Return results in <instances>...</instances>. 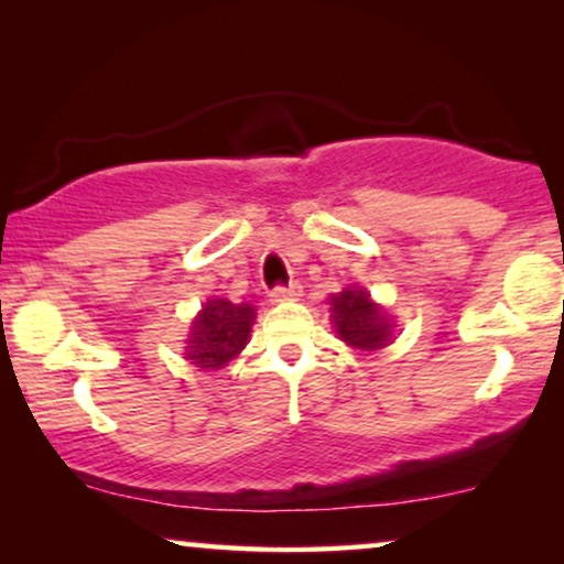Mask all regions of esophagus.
I'll list each match as a JSON object with an SVG mask.
<instances>
[{
  "label": "esophagus",
  "mask_w": 564,
  "mask_h": 564,
  "mask_svg": "<svg viewBox=\"0 0 564 564\" xmlns=\"http://www.w3.org/2000/svg\"><path fill=\"white\" fill-rule=\"evenodd\" d=\"M303 288H300L297 282H290V284H276V288L269 292V297H272V303H284V300H295Z\"/></svg>",
  "instance_id": "34e87169"
}]
</instances>
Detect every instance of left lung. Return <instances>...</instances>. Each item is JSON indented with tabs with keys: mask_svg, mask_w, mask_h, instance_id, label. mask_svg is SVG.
Wrapping results in <instances>:
<instances>
[{
	"mask_svg": "<svg viewBox=\"0 0 564 564\" xmlns=\"http://www.w3.org/2000/svg\"><path fill=\"white\" fill-rule=\"evenodd\" d=\"M330 311H334V323L341 341L365 351L388 346L392 336V323L388 313L369 300L367 290L349 288L341 295H334Z\"/></svg>",
	"mask_w": 564,
	"mask_h": 564,
	"instance_id": "1",
	"label": "left lung"
}]
</instances>
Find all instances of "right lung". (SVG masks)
Wrapping results in <instances>:
<instances>
[{
    "label": "right lung",
    "instance_id": "right-lung-1",
    "mask_svg": "<svg viewBox=\"0 0 564 564\" xmlns=\"http://www.w3.org/2000/svg\"><path fill=\"white\" fill-rule=\"evenodd\" d=\"M253 318L257 313L249 303L234 305L228 300H207L187 338V359L203 369L228 365L246 346Z\"/></svg>",
    "mask_w": 564,
    "mask_h": 564
}]
</instances>
